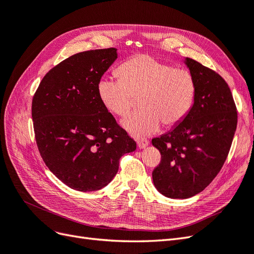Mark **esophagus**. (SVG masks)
Returning <instances> with one entry per match:
<instances>
[{
    "instance_id": "esophagus-1",
    "label": "esophagus",
    "mask_w": 254,
    "mask_h": 254,
    "mask_svg": "<svg viewBox=\"0 0 254 254\" xmlns=\"http://www.w3.org/2000/svg\"><path fill=\"white\" fill-rule=\"evenodd\" d=\"M148 144H149V142L146 140V139H140V140H137V146H139V148L140 149H144V148H146L148 146Z\"/></svg>"
}]
</instances>
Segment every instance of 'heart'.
I'll return each mask as SVG.
<instances>
[{
	"mask_svg": "<svg viewBox=\"0 0 254 254\" xmlns=\"http://www.w3.org/2000/svg\"><path fill=\"white\" fill-rule=\"evenodd\" d=\"M121 78L104 75L97 83V94L105 108L124 117L134 97H141L142 110L129 114L122 126L135 137L157 132L161 123L173 127L187 117L196 95L191 74L148 55L128 59L120 68Z\"/></svg>",
	"mask_w": 254,
	"mask_h": 254,
	"instance_id": "1",
	"label": "heart"
}]
</instances>
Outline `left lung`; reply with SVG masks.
Segmentation results:
<instances>
[{
  "instance_id": "8db88e82",
  "label": "left lung",
  "mask_w": 254,
  "mask_h": 254,
  "mask_svg": "<svg viewBox=\"0 0 254 254\" xmlns=\"http://www.w3.org/2000/svg\"><path fill=\"white\" fill-rule=\"evenodd\" d=\"M196 83L193 106L179 124L152 139L161 163L152 181L161 194L186 199L202 191L219 173L231 147L237 113L231 91L221 76L186 58Z\"/></svg>"
}]
</instances>
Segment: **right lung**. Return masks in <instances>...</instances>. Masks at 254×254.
Here are the masks:
<instances>
[{
    "instance_id": "right-lung-1",
    "label": "right lung",
    "mask_w": 254,
    "mask_h": 254,
    "mask_svg": "<svg viewBox=\"0 0 254 254\" xmlns=\"http://www.w3.org/2000/svg\"><path fill=\"white\" fill-rule=\"evenodd\" d=\"M117 58L114 48L75 54L44 76L33 98L40 155L49 170L76 190L108 186L121 157L136 148L97 94L99 78Z\"/></svg>"
}]
</instances>
